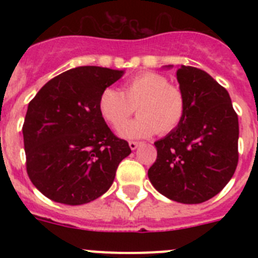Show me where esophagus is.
Wrapping results in <instances>:
<instances>
[{
	"label": "esophagus",
	"mask_w": 258,
	"mask_h": 258,
	"mask_svg": "<svg viewBox=\"0 0 258 258\" xmlns=\"http://www.w3.org/2000/svg\"><path fill=\"white\" fill-rule=\"evenodd\" d=\"M140 145H141V143L140 142H136V141H132V142H129V147H131V149L133 150V151H134V150L138 149V146H140Z\"/></svg>",
	"instance_id": "obj_1"
}]
</instances>
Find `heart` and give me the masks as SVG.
I'll use <instances>...</instances> for the list:
<instances>
[{
	"instance_id": "heart-1",
	"label": "heart",
	"mask_w": 258,
	"mask_h": 258,
	"mask_svg": "<svg viewBox=\"0 0 258 258\" xmlns=\"http://www.w3.org/2000/svg\"><path fill=\"white\" fill-rule=\"evenodd\" d=\"M137 107L138 118L124 123ZM98 108L102 117L117 129L122 138L136 140L170 133L182 121L186 109L181 89L169 85L168 79L154 72H143L127 80L124 93L113 88L102 92Z\"/></svg>"
}]
</instances>
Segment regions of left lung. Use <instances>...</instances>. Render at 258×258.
Listing matches in <instances>:
<instances>
[{"label": "left lung", "mask_w": 258, "mask_h": 258, "mask_svg": "<svg viewBox=\"0 0 258 258\" xmlns=\"http://www.w3.org/2000/svg\"><path fill=\"white\" fill-rule=\"evenodd\" d=\"M172 68L173 66H165ZM186 109L179 125L154 143L152 186L183 204L207 202L231 179L238 165V115L225 88L190 66L177 70Z\"/></svg>", "instance_id": "left-lung-1"}]
</instances>
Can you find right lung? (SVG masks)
<instances>
[{
    "label": "right lung",
    "mask_w": 258,
    "mask_h": 258,
    "mask_svg": "<svg viewBox=\"0 0 258 258\" xmlns=\"http://www.w3.org/2000/svg\"><path fill=\"white\" fill-rule=\"evenodd\" d=\"M124 71L84 66L51 79L23 124L27 173L52 202L81 206L102 197L132 150L107 126L98 101Z\"/></svg>",
    "instance_id": "add662e5"
}]
</instances>
